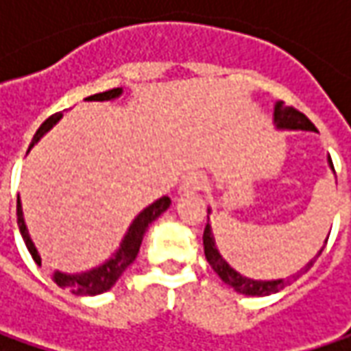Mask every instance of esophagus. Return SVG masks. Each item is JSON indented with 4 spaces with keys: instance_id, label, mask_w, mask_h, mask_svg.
Segmentation results:
<instances>
[{
    "instance_id": "1",
    "label": "esophagus",
    "mask_w": 351,
    "mask_h": 351,
    "mask_svg": "<svg viewBox=\"0 0 351 351\" xmlns=\"http://www.w3.org/2000/svg\"><path fill=\"white\" fill-rule=\"evenodd\" d=\"M205 183H207V178L201 171H189L185 176V180H183L182 189H185V191H199V189L205 187Z\"/></svg>"
}]
</instances>
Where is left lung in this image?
Masks as SVG:
<instances>
[{"label": "left lung", "mask_w": 351, "mask_h": 351, "mask_svg": "<svg viewBox=\"0 0 351 351\" xmlns=\"http://www.w3.org/2000/svg\"><path fill=\"white\" fill-rule=\"evenodd\" d=\"M276 123L279 128H301V130H317V127L313 125V121L308 117L301 113L299 109L295 107H283V103H277L276 105ZM332 166V160H330ZM334 169V166H332ZM209 219V217H207ZM328 242V240H326ZM203 246H205V258L207 262L210 263V267L215 269V274L223 279L226 285L234 287L238 293H244V295H252V297H262V295H271V293H277L279 289L291 285V281H297L299 277L303 276L304 271H308L313 267V263L317 262V258L320 256L318 252L315 256V260L304 265L303 269L299 274H295L293 277H287V279H276V281H254V279H248V277H242L238 271H234L228 263L224 262L223 256L219 254V250L215 246V238H213V232H210V224L207 223L205 226V232H203ZM326 246V244H324Z\"/></svg>", "instance_id": "1"}]
</instances>
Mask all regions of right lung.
<instances>
[{"instance_id":"add662e5","label":"right lung","mask_w":351,"mask_h":351,"mask_svg":"<svg viewBox=\"0 0 351 351\" xmlns=\"http://www.w3.org/2000/svg\"><path fill=\"white\" fill-rule=\"evenodd\" d=\"M121 88H113L109 89V91H103V93H95V95H89L86 99H93V101H105V99H115L121 95ZM62 117V113H54V115H50L38 127L36 130V134H34L33 142H31V146H33L34 142L38 141L45 132H47L48 128L52 127L58 119ZM29 146V148H31ZM169 207V197H162V199H158L156 203H152L150 207H146V209L142 210L141 215L132 221L130 224V228H128L127 236H125V240H123V244H121V248L117 250L115 256L109 260V262H105L99 267H95V269H91V271H86V274H75V276H68V274H60V271H56L54 274V281L64 287V289H70L74 295H99V293H105L107 289H111L113 285L117 283V279L123 276V271L127 269L130 263L136 260V256H138V250H141L142 244V238L146 234V228L150 226V224L154 223L156 219L164 213V210ZM17 224H19V230L21 236H23V240H25V244H27V250L31 252V256H33V260L36 263H40V256H38V252L34 248V244L31 242V236L27 232V226H25V221H23V210H21V201L17 199Z\"/></svg>"}]
</instances>
